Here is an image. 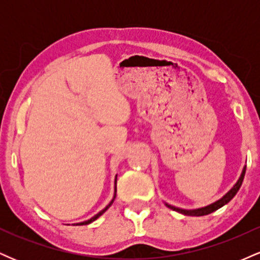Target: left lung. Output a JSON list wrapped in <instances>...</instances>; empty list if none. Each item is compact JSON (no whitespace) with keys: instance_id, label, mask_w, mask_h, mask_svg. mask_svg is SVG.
I'll return each instance as SVG.
<instances>
[{"instance_id":"obj_1","label":"left lung","mask_w":260,"mask_h":260,"mask_svg":"<svg viewBox=\"0 0 260 260\" xmlns=\"http://www.w3.org/2000/svg\"><path fill=\"white\" fill-rule=\"evenodd\" d=\"M244 174H246V168L243 169V172H242V175H241L240 180L237 181V183L235 184L234 188H232V189L230 190L228 194H225V196L222 197L221 199H220V201L213 203V204L208 205V207L201 208V209H196V210H182V209L171 207V205H169V204H166V205H168L169 208H171V209H174V210L178 211V213L184 214V215H189V216H203V215H208V214L213 213V211H215V210H217V209H220L221 207H223V205H225V204H228V203H229L230 201H231L232 198H234V197L236 196V193H237L238 189H240V187L242 186V182H243V178H244Z\"/></svg>"}]
</instances>
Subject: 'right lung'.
Segmentation results:
<instances>
[{
  "label": "right lung",
  "instance_id": "add662e5",
  "mask_svg": "<svg viewBox=\"0 0 260 260\" xmlns=\"http://www.w3.org/2000/svg\"><path fill=\"white\" fill-rule=\"evenodd\" d=\"M115 192H116V188H115ZM115 197H116V194H115ZM115 197H113V199H112V201H111V203H110V204L107 205V207H106L105 209H104V210H101L99 214H96V215H95V216H92L90 220H88V221H84V222H79V223H77V225H88V223H90V222H92V221H95V220H96L98 217H99L100 215H103V214L105 213V211L107 210V209H109L110 207H111V204H112V203H113V201H115Z\"/></svg>",
  "mask_w": 260,
  "mask_h": 260
}]
</instances>
